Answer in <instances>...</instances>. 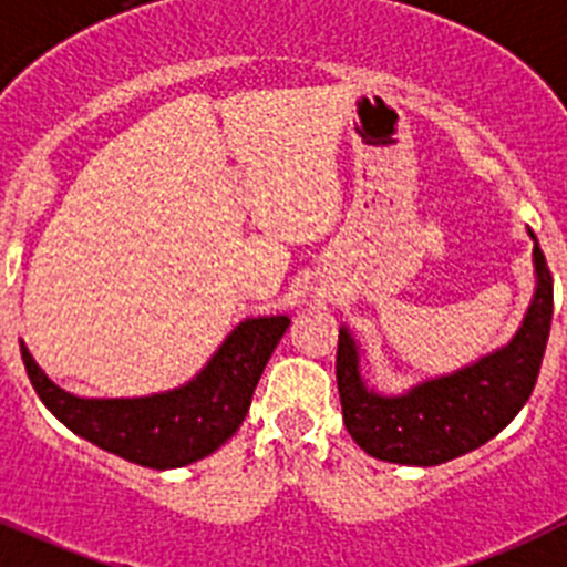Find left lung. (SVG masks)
Segmentation results:
<instances>
[{"mask_svg":"<svg viewBox=\"0 0 567 567\" xmlns=\"http://www.w3.org/2000/svg\"><path fill=\"white\" fill-rule=\"evenodd\" d=\"M532 271L535 290L518 332L502 349L443 377L423 379L401 393H382L362 377V351L351 329L340 327L338 393L343 423L371 457L399 465L449 463L485 446L529 401L546 354L554 316V282L537 235Z\"/></svg>","mask_w":567,"mask_h":567,"instance_id":"8db88e82","label":"left lung"}]
</instances>
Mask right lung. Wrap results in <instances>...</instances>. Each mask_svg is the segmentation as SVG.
I'll return each mask as SVG.
<instances>
[{
  "label": "right lung",
  "instance_id": "right-lung-1",
  "mask_svg": "<svg viewBox=\"0 0 567 567\" xmlns=\"http://www.w3.org/2000/svg\"><path fill=\"white\" fill-rule=\"evenodd\" d=\"M290 316L244 318L194 379L132 399H85L54 384L21 340V360L47 410L74 435L144 468H183L238 432Z\"/></svg>",
  "mask_w": 567,
  "mask_h": 567
}]
</instances>
